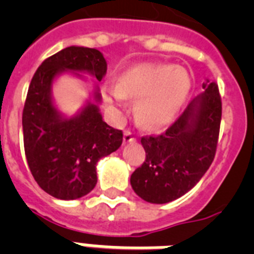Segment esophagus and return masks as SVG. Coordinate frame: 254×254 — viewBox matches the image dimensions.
<instances>
[{"instance_id":"1","label":"esophagus","mask_w":254,"mask_h":254,"mask_svg":"<svg viewBox=\"0 0 254 254\" xmlns=\"http://www.w3.org/2000/svg\"><path fill=\"white\" fill-rule=\"evenodd\" d=\"M135 141V134L130 130H127L124 133V143H130Z\"/></svg>"}]
</instances>
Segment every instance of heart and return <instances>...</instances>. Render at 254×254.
<instances>
[{"instance_id": "obj_1", "label": "heart", "mask_w": 254, "mask_h": 254, "mask_svg": "<svg viewBox=\"0 0 254 254\" xmlns=\"http://www.w3.org/2000/svg\"><path fill=\"white\" fill-rule=\"evenodd\" d=\"M191 89L186 69L163 63H139L125 69L119 80H105L101 95L112 111L121 112L127 100H137L135 117L149 130L162 129L177 119Z\"/></svg>"}]
</instances>
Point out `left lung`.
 <instances>
[{
  "label": "left lung",
  "instance_id": "left-lung-1",
  "mask_svg": "<svg viewBox=\"0 0 254 254\" xmlns=\"http://www.w3.org/2000/svg\"><path fill=\"white\" fill-rule=\"evenodd\" d=\"M189 104L157 137H142L146 159L130 177L131 189L147 203L165 204L189 192L209 169L216 153L221 99L215 83Z\"/></svg>",
  "mask_w": 254,
  "mask_h": 254
}]
</instances>
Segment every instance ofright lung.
Instances as JSON below:
<instances>
[{"label": "right lung", "mask_w": 254, "mask_h": 254, "mask_svg": "<svg viewBox=\"0 0 254 254\" xmlns=\"http://www.w3.org/2000/svg\"><path fill=\"white\" fill-rule=\"evenodd\" d=\"M105 72L107 61L99 50L69 46L46 59L31 79L22 115L26 159L39 187L57 199L75 200L95 189L96 165L121 146L123 131L103 120L96 83L72 116L58 108L54 83L65 73L101 81Z\"/></svg>", "instance_id": "right-lung-1"}]
</instances>
